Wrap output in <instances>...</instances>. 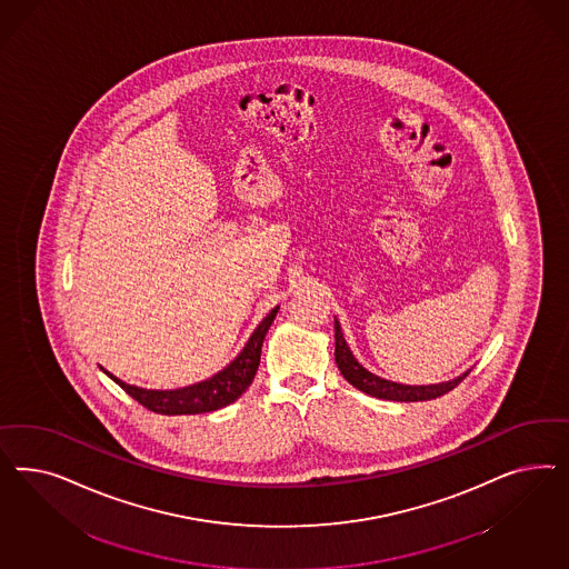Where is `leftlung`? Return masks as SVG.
<instances>
[{"label":"left lung","mask_w":569,"mask_h":569,"mask_svg":"<svg viewBox=\"0 0 569 569\" xmlns=\"http://www.w3.org/2000/svg\"><path fill=\"white\" fill-rule=\"evenodd\" d=\"M336 329V365L340 369V373L345 376L348 383H352L357 390H361L369 397L381 398V400H398V402H417V400H431V398L442 397L450 392L452 388H457L467 373L459 378L450 379L445 383H431V386H405L397 381H388V379L378 378L371 371H367L361 362L355 359V355L350 352V348L346 345L345 333L338 323V319L333 321Z\"/></svg>","instance_id":"left-lung-1"}]
</instances>
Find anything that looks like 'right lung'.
Listing matches in <instances>:
<instances>
[{
    "mask_svg": "<svg viewBox=\"0 0 569 569\" xmlns=\"http://www.w3.org/2000/svg\"><path fill=\"white\" fill-rule=\"evenodd\" d=\"M277 310L279 307L271 310L260 321L259 328L254 329L250 340L241 348L240 355L229 362L223 371H219L217 376L208 378L207 381H198L193 386L179 388V390H146V388L124 383L121 379L114 378L112 373H108L106 369H103V373L114 379L129 397L136 398L139 405H143L146 409H150L154 413L198 415L223 409L227 405L236 402L248 390V386L257 376L262 340L276 319Z\"/></svg>",
    "mask_w": 569,
    "mask_h": 569,
    "instance_id": "right-lung-1",
    "label": "right lung"
}]
</instances>
